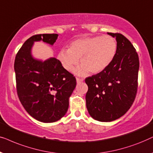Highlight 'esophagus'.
<instances>
[{
    "label": "esophagus",
    "instance_id": "1",
    "mask_svg": "<svg viewBox=\"0 0 153 153\" xmlns=\"http://www.w3.org/2000/svg\"><path fill=\"white\" fill-rule=\"evenodd\" d=\"M76 80H77V82L78 83H81L82 82H83V79H82V78H76Z\"/></svg>",
    "mask_w": 153,
    "mask_h": 153
}]
</instances>
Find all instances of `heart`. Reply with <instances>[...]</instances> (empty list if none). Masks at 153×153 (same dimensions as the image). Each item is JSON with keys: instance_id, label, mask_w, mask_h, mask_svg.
<instances>
[{"instance_id": "b5f03b06", "label": "heart", "mask_w": 153, "mask_h": 153, "mask_svg": "<svg viewBox=\"0 0 153 153\" xmlns=\"http://www.w3.org/2000/svg\"><path fill=\"white\" fill-rule=\"evenodd\" d=\"M116 51L117 42L112 36H91L73 40L69 43L68 50L62 49L59 52L57 58L67 71H72L80 59L82 66L75 70V73L85 75L89 71L94 74L109 66Z\"/></svg>"}]
</instances>
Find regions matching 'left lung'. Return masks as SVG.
<instances>
[{"instance_id": "left-lung-1", "label": "left lung", "mask_w": 153, "mask_h": 153, "mask_svg": "<svg viewBox=\"0 0 153 153\" xmlns=\"http://www.w3.org/2000/svg\"><path fill=\"white\" fill-rule=\"evenodd\" d=\"M108 33L117 40L115 57L103 71L85 79L87 111L100 122H111L125 115L138 89L139 59L136 49L123 34Z\"/></svg>"}]
</instances>
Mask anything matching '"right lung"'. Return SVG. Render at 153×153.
I'll return each instance as SVG.
<instances>
[{
	"label": "right lung",
	"instance_id": "obj_1",
	"mask_svg": "<svg viewBox=\"0 0 153 153\" xmlns=\"http://www.w3.org/2000/svg\"><path fill=\"white\" fill-rule=\"evenodd\" d=\"M58 34H37L26 40L15 59L16 87L20 102L29 115L42 123H54L64 117L68 99L76 86L74 75L63 68L59 61L45 62L30 54L33 42L53 45Z\"/></svg>",
	"mask_w": 153,
	"mask_h": 153
}]
</instances>
